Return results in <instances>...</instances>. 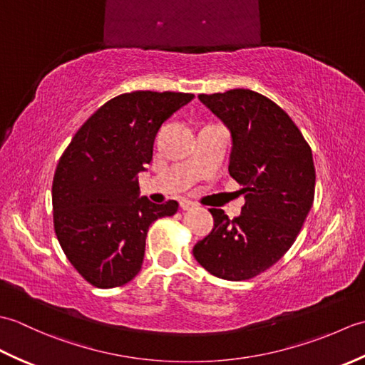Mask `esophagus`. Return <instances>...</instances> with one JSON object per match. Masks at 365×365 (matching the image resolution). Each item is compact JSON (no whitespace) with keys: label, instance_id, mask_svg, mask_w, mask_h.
Wrapping results in <instances>:
<instances>
[{"label":"esophagus","instance_id":"obj_1","mask_svg":"<svg viewBox=\"0 0 365 365\" xmlns=\"http://www.w3.org/2000/svg\"><path fill=\"white\" fill-rule=\"evenodd\" d=\"M196 204L191 202V200H187V199H182L180 200V208L182 210H191V208H195Z\"/></svg>","mask_w":365,"mask_h":365}]
</instances>
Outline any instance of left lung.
<instances>
[{"label": "left lung", "instance_id": "left-lung-1", "mask_svg": "<svg viewBox=\"0 0 365 365\" xmlns=\"http://www.w3.org/2000/svg\"><path fill=\"white\" fill-rule=\"evenodd\" d=\"M230 131L229 174L246 204L234 220L210 208L215 227L192 247L208 273L226 281L260 274L297 240L314 202L312 150L282 108L250 89L200 94Z\"/></svg>", "mask_w": 365, "mask_h": 365}]
</instances>
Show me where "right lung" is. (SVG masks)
Segmentation results:
<instances>
[{
	"label": "right lung",
	"mask_w": 365,
	"mask_h": 365,
	"mask_svg": "<svg viewBox=\"0 0 365 365\" xmlns=\"http://www.w3.org/2000/svg\"><path fill=\"white\" fill-rule=\"evenodd\" d=\"M192 94L136 91L91 115L61 157L53 178V222L76 271L98 289L131 281L141 269L150 224L173 216L178 204L139 196L163 122Z\"/></svg>",
	"instance_id": "obj_1"
}]
</instances>
